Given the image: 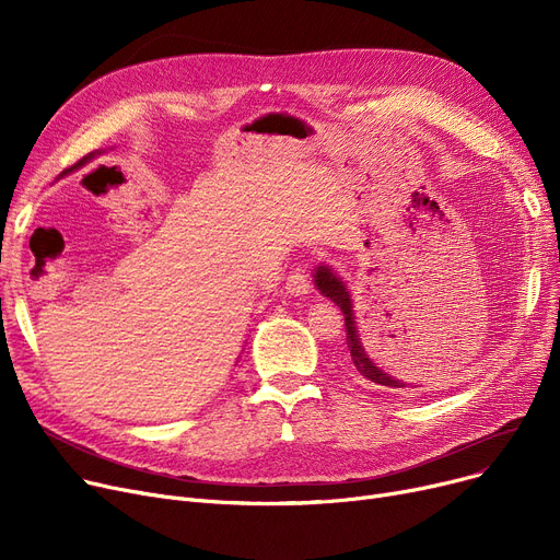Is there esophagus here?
Listing matches in <instances>:
<instances>
[{
	"label": "esophagus",
	"instance_id": "esophagus-1",
	"mask_svg": "<svg viewBox=\"0 0 560 560\" xmlns=\"http://www.w3.org/2000/svg\"><path fill=\"white\" fill-rule=\"evenodd\" d=\"M285 290L290 292V295H295V298L308 295V292H311V281H308L306 268H302V265H300V268H295V270L288 275Z\"/></svg>",
	"mask_w": 560,
	"mask_h": 560
}]
</instances>
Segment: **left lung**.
Segmentation results:
<instances>
[{
  "label": "left lung",
  "mask_w": 560,
  "mask_h": 560,
  "mask_svg": "<svg viewBox=\"0 0 560 560\" xmlns=\"http://www.w3.org/2000/svg\"><path fill=\"white\" fill-rule=\"evenodd\" d=\"M313 283L322 292V295L331 300L345 315V329H347V359H345V365L351 374H354L361 381V384L372 386V388L397 390V393H410V388H422V386H413V384H408V381L399 378L397 372L390 370L388 365L381 368V365H384V363H381V359L378 362L375 361L378 357L370 349V345H365L363 338H361L357 313H354V302H351L349 288L334 272V268H329L327 262H319L317 268L313 270Z\"/></svg>",
  "instance_id": "left-lung-1"
}]
</instances>
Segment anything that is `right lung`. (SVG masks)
I'll return each instance as SVG.
<instances>
[{"label": "right lung", "instance_id": "add662e5", "mask_svg": "<svg viewBox=\"0 0 560 560\" xmlns=\"http://www.w3.org/2000/svg\"><path fill=\"white\" fill-rule=\"evenodd\" d=\"M91 156H93V154H91Z\"/></svg>", "mask_w": 560, "mask_h": 560}]
</instances>
